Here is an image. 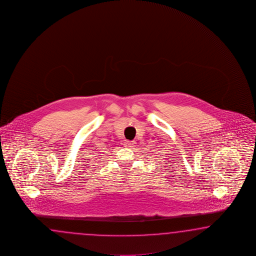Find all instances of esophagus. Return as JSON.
Wrapping results in <instances>:
<instances>
[{"label":"esophagus","instance_id":"esophagus-1","mask_svg":"<svg viewBox=\"0 0 256 256\" xmlns=\"http://www.w3.org/2000/svg\"><path fill=\"white\" fill-rule=\"evenodd\" d=\"M124 146L126 148H132L134 146V141H128V140H125Z\"/></svg>","mask_w":256,"mask_h":256}]
</instances>
